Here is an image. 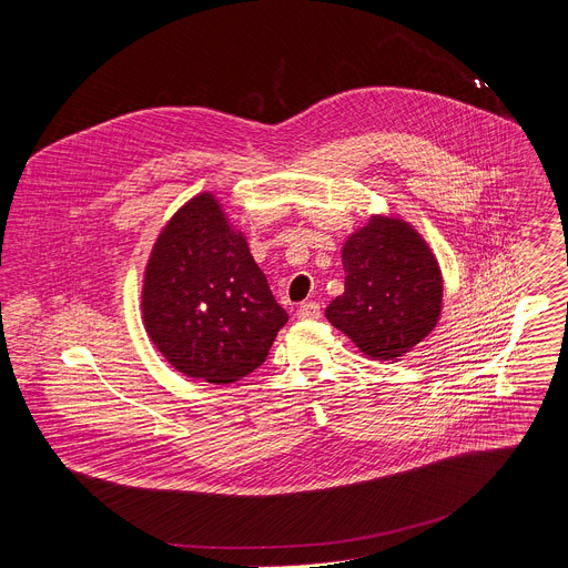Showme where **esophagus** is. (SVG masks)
<instances>
[{"mask_svg": "<svg viewBox=\"0 0 568 568\" xmlns=\"http://www.w3.org/2000/svg\"><path fill=\"white\" fill-rule=\"evenodd\" d=\"M296 316L298 318H318L321 316V305L316 303V301H305V303H301L298 305V310H296Z\"/></svg>", "mask_w": 568, "mask_h": 568, "instance_id": "obj_1", "label": "esophagus"}]
</instances>
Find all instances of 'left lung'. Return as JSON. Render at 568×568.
<instances>
[{
	"label": "left lung",
	"mask_w": 568,
	"mask_h": 568,
	"mask_svg": "<svg viewBox=\"0 0 568 568\" xmlns=\"http://www.w3.org/2000/svg\"><path fill=\"white\" fill-rule=\"evenodd\" d=\"M344 294L326 316L373 359H397L438 323L443 276L423 235L404 220L373 215L342 252Z\"/></svg>",
	"instance_id": "1"
}]
</instances>
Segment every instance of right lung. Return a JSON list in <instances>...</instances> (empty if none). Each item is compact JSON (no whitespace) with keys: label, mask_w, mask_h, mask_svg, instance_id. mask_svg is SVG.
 Returning a JSON list of instances; mask_svg holds the SVG:
<instances>
[{"label":"right lung","mask_w":568,"mask_h":568,"mask_svg":"<svg viewBox=\"0 0 568 568\" xmlns=\"http://www.w3.org/2000/svg\"><path fill=\"white\" fill-rule=\"evenodd\" d=\"M141 307L156 351L209 384L256 371L287 323L245 235L231 229L211 193L186 202L159 233Z\"/></svg>","instance_id":"right-lung-1"}]
</instances>
